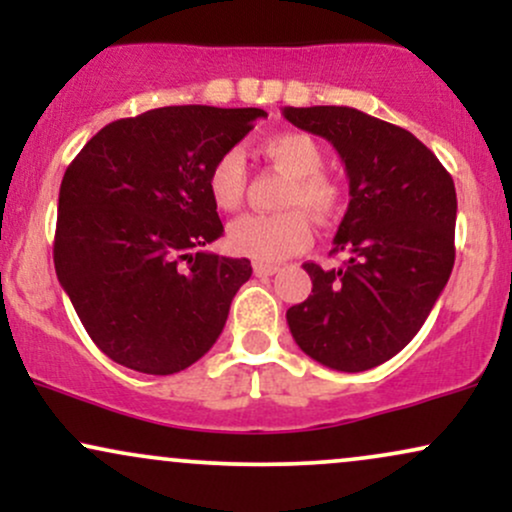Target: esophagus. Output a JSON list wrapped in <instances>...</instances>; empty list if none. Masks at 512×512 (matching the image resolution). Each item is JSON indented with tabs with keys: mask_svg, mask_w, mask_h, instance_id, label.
<instances>
[{
	"mask_svg": "<svg viewBox=\"0 0 512 512\" xmlns=\"http://www.w3.org/2000/svg\"><path fill=\"white\" fill-rule=\"evenodd\" d=\"M252 272H255V276H272L279 272V267H276V264H267V262H252Z\"/></svg>",
	"mask_w": 512,
	"mask_h": 512,
	"instance_id": "34e87169",
	"label": "esophagus"
}]
</instances>
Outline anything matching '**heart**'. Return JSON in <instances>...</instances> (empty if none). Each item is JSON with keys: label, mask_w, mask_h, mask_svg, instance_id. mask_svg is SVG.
<instances>
[{"label": "heart", "mask_w": 512, "mask_h": 512, "mask_svg": "<svg viewBox=\"0 0 512 512\" xmlns=\"http://www.w3.org/2000/svg\"><path fill=\"white\" fill-rule=\"evenodd\" d=\"M274 166L291 175V185L281 197L284 211L240 216L228 226V245L238 255L257 262H281L308 248L313 238L308 213L320 223H330L342 211V187L322 173L325 156L320 144L303 132H279L260 144ZM245 158L238 149L226 151L211 163L207 190L221 211H236L245 197Z\"/></svg>", "instance_id": "obj_1"}]
</instances>
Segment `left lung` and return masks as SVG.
I'll list each match as a JSON object with an SVG mask.
<instances>
[{
	"instance_id": "left-lung-1",
	"label": "left lung",
	"mask_w": 512,
	"mask_h": 512,
	"mask_svg": "<svg viewBox=\"0 0 512 512\" xmlns=\"http://www.w3.org/2000/svg\"><path fill=\"white\" fill-rule=\"evenodd\" d=\"M325 137L349 175L337 269L305 262L313 293L286 310L296 344L322 366L361 373L390 361L421 330L455 264V182L407 129L344 105L284 108Z\"/></svg>"
}]
</instances>
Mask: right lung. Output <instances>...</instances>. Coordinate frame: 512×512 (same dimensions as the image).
<instances>
[{
  "instance_id": "1",
  "label": "right lung",
  "mask_w": 512,
  "mask_h": 512,
  "mask_svg": "<svg viewBox=\"0 0 512 512\" xmlns=\"http://www.w3.org/2000/svg\"><path fill=\"white\" fill-rule=\"evenodd\" d=\"M260 108L168 105L105 125L69 163L55 272L88 337L120 366L180 373L214 346L250 260L204 252L223 236L211 163Z\"/></svg>"
}]
</instances>
